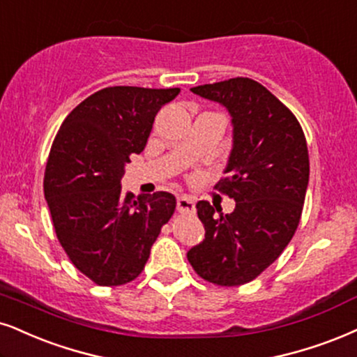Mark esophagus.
Masks as SVG:
<instances>
[{"mask_svg":"<svg viewBox=\"0 0 357 357\" xmlns=\"http://www.w3.org/2000/svg\"><path fill=\"white\" fill-rule=\"evenodd\" d=\"M177 210L180 213H193V210H195V200H193V197H188V195L178 197Z\"/></svg>","mask_w":357,"mask_h":357,"instance_id":"obj_1","label":"esophagus"}]
</instances>
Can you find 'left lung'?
<instances>
[{
    "label": "left lung",
    "instance_id": "left-lung-1",
    "mask_svg": "<svg viewBox=\"0 0 357 357\" xmlns=\"http://www.w3.org/2000/svg\"><path fill=\"white\" fill-rule=\"evenodd\" d=\"M190 91L230 112L233 147L227 177L215 188L236 205L223 215L217 205L197 204L205 240L187 258L210 283L240 286L261 275L296 231L310 180L305 132L294 114L253 79L233 77Z\"/></svg>",
    "mask_w": 357,
    "mask_h": 357
}]
</instances>
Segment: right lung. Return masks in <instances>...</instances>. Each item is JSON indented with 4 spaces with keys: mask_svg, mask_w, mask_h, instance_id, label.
<instances>
[{
    "mask_svg": "<svg viewBox=\"0 0 357 357\" xmlns=\"http://www.w3.org/2000/svg\"><path fill=\"white\" fill-rule=\"evenodd\" d=\"M178 87L114 86L82 100L52 142L44 197L56 236L73 265L99 286H121L142 273L160 228L175 212L169 192L122 193L132 153H140L160 107Z\"/></svg>",
    "mask_w": 357,
    "mask_h": 357,
    "instance_id": "add662e5",
    "label": "right lung"
}]
</instances>
